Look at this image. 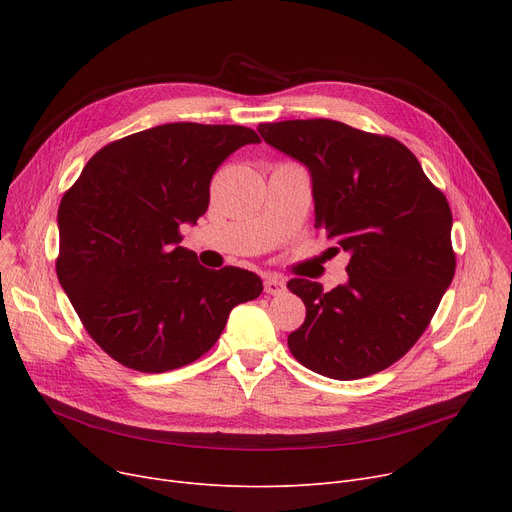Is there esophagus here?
Returning <instances> with one entry per match:
<instances>
[{
    "instance_id": "34e87169",
    "label": "esophagus",
    "mask_w": 512,
    "mask_h": 512,
    "mask_svg": "<svg viewBox=\"0 0 512 512\" xmlns=\"http://www.w3.org/2000/svg\"><path fill=\"white\" fill-rule=\"evenodd\" d=\"M263 286H265V292L272 294V297H278V294L286 292V282L280 280L278 276H267Z\"/></svg>"
}]
</instances>
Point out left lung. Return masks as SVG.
Here are the masks:
<instances>
[{"instance_id": "8db88e82", "label": "left lung", "mask_w": 512, "mask_h": 512, "mask_svg": "<svg viewBox=\"0 0 512 512\" xmlns=\"http://www.w3.org/2000/svg\"><path fill=\"white\" fill-rule=\"evenodd\" d=\"M267 145L311 176L315 228L346 251L348 280L330 292L294 278L307 307L288 348L332 380L378 373L419 340L454 276L452 213L417 157L396 139L311 118L259 124Z\"/></svg>"}]
</instances>
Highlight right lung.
Returning a JSON list of instances; mask_svg holds the SVG:
<instances>
[{
    "label": "right lung",
    "mask_w": 512,
    "mask_h": 512,
    "mask_svg": "<svg viewBox=\"0 0 512 512\" xmlns=\"http://www.w3.org/2000/svg\"><path fill=\"white\" fill-rule=\"evenodd\" d=\"M255 130L172 122L99 149L58 209V280L83 326L118 363L164 373L205 355L230 311L257 299L261 278L207 270L180 247L222 161Z\"/></svg>",
    "instance_id": "add662e5"
}]
</instances>
